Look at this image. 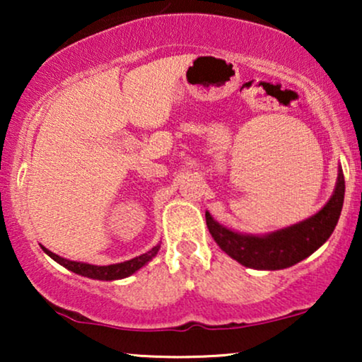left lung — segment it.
<instances>
[{"instance_id":"8db88e82","label":"left lung","mask_w":362,"mask_h":362,"mask_svg":"<svg viewBox=\"0 0 362 362\" xmlns=\"http://www.w3.org/2000/svg\"><path fill=\"white\" fill-rule=\"evenodd\" d=\"M344 201V176L339 170L336 189L318 214L269 235H245L229 230L206 212L207 229L217 245L239 264L257 270H280L298 264L325 244L338 224Z\"/></svg>"}]
</instances>
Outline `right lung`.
<instances>
[{
	"instance_id": "obj_1",
	"label": "right lung",
	"mask_w": 362,
	"mask_h": 362,
	"mask_svg": "<svg viewBox=\"0 0 362 362\" xmlns=\"http://www.w3.org/2000/svg\"><path fill=\"white\" fill-rule=\"evenodd\" d=\"M161 245H155L151 250H148L146 254H143L140 257H135V259L123 262V264H115V265H90V264H82V262H72L67 259H62L56 254H52L51 250H47L46 247H42V250L46 254L61 264L62 267H66L67 270L74 272V274H78L82 276H88V279H95V280H118V279H125V276H130L132 274H135L138 269H141L143 265L148 264L153 257L158 254Z\"/></svg>"
}]
</instances>
